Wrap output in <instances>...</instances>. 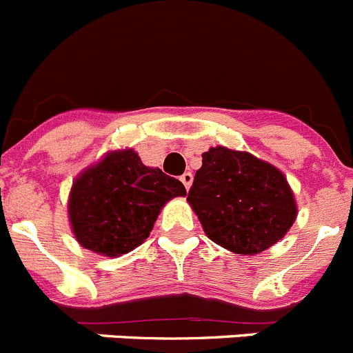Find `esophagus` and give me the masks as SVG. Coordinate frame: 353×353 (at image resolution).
Segmentation results:
<instances>
[{"mask_svg":"<svg viewBox=\"0 0 353 353\" xmlns=\"http://www.w3.org/2000/svg\"><path fill=\"white\" fill-rule=\"evenodd\" d=\"M180 180H182V183H183V185H185V189L189 190V187H190V183H192L194 176H192V173H189V171H185V173H183L182 176H180Z\"/></svg>","mask_w":353,"mask_h":353,"instance_id":"obj_1","label":"esophagus"}]
</instances>
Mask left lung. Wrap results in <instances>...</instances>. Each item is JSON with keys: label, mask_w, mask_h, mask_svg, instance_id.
I'll list each match as a JSON object with an SVG mask.
<instances>
[{"label": "left lung", "mask_w": 353, "mask_h": 353, "mask_svg": "<svg viewBox=\"0 0 353 353\" xmlns=\"http://www.w3.org/2000/svg\"><path fill=\"white\" fill-rule=\"evenodd\" d=\"M210 240L254 255L282 240L296 221V201L282 171L248 152L210 148L187 194Z\"/></svg>", "instance_id": "obj_1"}]
</instances>
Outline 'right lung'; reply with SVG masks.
<instances>
[{
  "mask_svg": "<svg viewBox=\"0 0 353 353\" xmlns=\"http://www.w3.org/2000/svg\"><path fill=\"white\" fill-rule=\"evenodd\" d=\"M185 194L180 180L145 166L131 148L110 152L73 183L71 228L87 250L108 257L128 254L147 240L166 201Z\"/></svg>",
  "mask_w": 353,
  "mask_h": 353,
  "instance_id": "1",
  "label": "right lung"
}]
</instances>
